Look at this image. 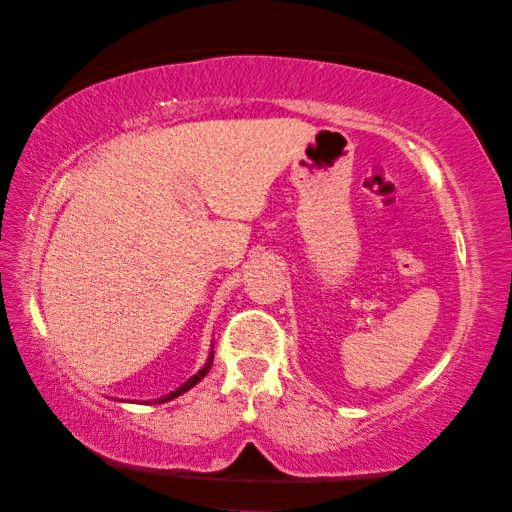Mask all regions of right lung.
I'll use <instances>...</instances> for the list:
<instances>
[{
    "label": "right lung",
    "instance_id": "obj_1",
    "mask_svg": "<svg viewBox=\"0 0 512 512\" xmlns=\"http://www.w3.org/2000/svg\"><path fill=\"white\" fill-rule=\"evenodd\" d=\"M211 365H213V354H211V358H208V363L204 365V367H201V370L195 374V376H192V379H188L186 383H183L181 385V388H177V390H174V392H170V395H165V397H161V399H158V401H170V399H174V397H179V395H183V392H186V390H190L192 388V385H197L201 379H204V376L208 374V370H211Z\"/></svg>",
    "mask_w": 512,
    "mask_h": 512
}]
</instances>
